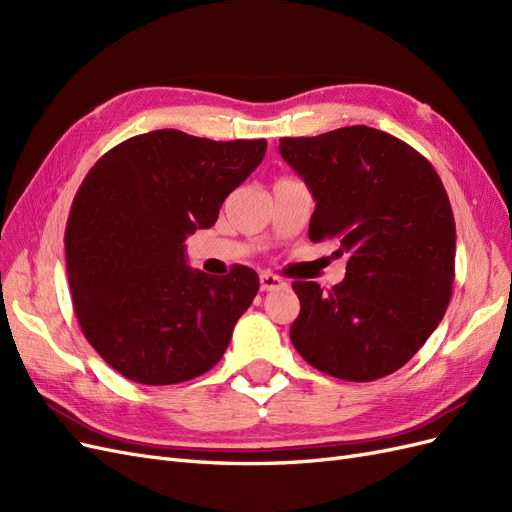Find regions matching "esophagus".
I'll list each match as a JSON object with an SVG mask.
<instances>
[{"instance_id":"obj_1","label":"esophagus","mask_w":512,"mask_h":512,"mask_svg":"<svg viewBox=\"0 0 512 512\" xmlns=\"http://www.w3.org/2000/svg\"><path fill=\"white\" fill-rule=\"evenodd\" d=\"M286 282L282 280L280 275H273V273H262L260 275V288L262 290H273V288H284Z\"/></svg>"}]
</instances>
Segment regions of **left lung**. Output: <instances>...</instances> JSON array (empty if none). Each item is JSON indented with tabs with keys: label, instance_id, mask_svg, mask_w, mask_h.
Segmentation results:
<instances>
[{
	"label": "left lung",
	"instance_id": "8db88e82",
	"mask_svg": "<svg viewBox=\"0 0 512 512\" xmlns=\"http://www.w3.org/2000/svg\"><path fill=\"white\" fill-rule=\"evenodd\" d=\"M282 158L316 200L314 243L348 254L344 282H292L301 312L290 339L324 374L369 382L393 374L436 331L453 294L455 218L431 162L367 126L280 138Z\"/></svg>",
	"mask_w": 512,
	"mask_h": 512
}]
</instances>
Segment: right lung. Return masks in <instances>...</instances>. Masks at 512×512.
Returning a JSON list of instances; mask_svg holds the SVG:
<instances>
[{"instance_id":"right-lung-1","label":"right lung","mask_w":512,"mask_h":512,"mask_svg":"<svg viewBox=\"0 0 512 512\" xmlns=\"http://www.w3.org/2000/svg\"><path fill=\"white\" fill-rule=\"evenodd\" d=\"M265 151V138L156 130L91 166L66 226L68 284L87 342L121 376L177 384L222 359L258 275L243 265L224 277L192 271L183 241L215 224Z\"/></svg>"}]
</instances>
